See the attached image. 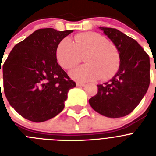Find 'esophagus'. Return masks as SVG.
Wrapping results in <instances>:
<instances>
[{
	"label": "esophagus",
	"instance_id": "esophagus-1",
	"mask_svg": "<svg viewBox=\"0 0 156 156\" xmlns=\"http://www.w3.org/2000/svg\"><path fill=\"white\" fill-rule=\"evenodd\" d=\"M76 86L77 87H84L85 86V83H83L77 82L76 83Z\"/></svg>",
	"mask_w": 156,
	"mask_h": 156
}]
</instances>
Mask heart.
<instances>
[{"label": "heart", "instance_id": "b5f03b06", "mask_svg": "<svg viewBox=\"0 0 156 156\" xmlns=\"http://www.w3.org/2000/svg\"><path fill=\"white\" fill-rule=\"evenodd\" d=\"M83 66L70 72V76L80 82L111 78L119 68V56L116 48L104 36L94 32L77 34L72 42L64 38L55 50L57 62L65 69L73 68L84 56Z\"/></svg>", "mask_w": 156, "mask_h": 156}]
</instances>
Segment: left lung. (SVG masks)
Masks as SVG:
<instances>
[{
    "label": "left lung",
    "mask_w": 156,
    "mask_h": 156,
    "mask_svg": "<svg viewBox=\"0 0 156 156\" xmlns=\"http://www.w3.org/2000/svg\"><path fill=\"white\" fill-rule=\"evenodd\" d=\"M119 54V68L108 82L98 85L97 94L89 99L94 111L109 118H119L134 109L148 89L150 60L137 41L116 29L99 27Z\"/></svg>",
    "instance_id": "1"
}]
</instances>
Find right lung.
I'll use <instances>...</instances> for the list:
<instances>
[{
	"mask_svg": "<svg viewBox=\"0 0 156 156\" xmlns=\"http://www.w3.org/2000/svg\"><path fill=\"white\" fill-rule=\"evenodd\" d=\"M73 32L52 28L36 30L14 47L3 65L5 96L25 119L44 122L64 108L67 94L76 83L58 64L55 50Z\"/></svg>",
	"mask_w": 156,
	"mask_h": 156,
	"instance_id": "right-lung-1",
	"label": "right lung"
}]
</instances>
